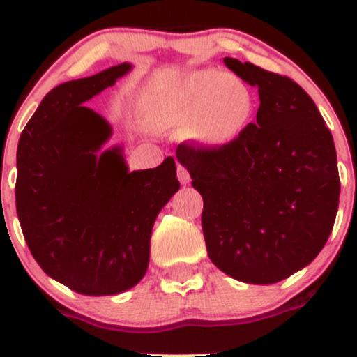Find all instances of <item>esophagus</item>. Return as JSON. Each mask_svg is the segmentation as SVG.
<instances>
[{"mask_svg":"<svg viewBox=\"0 0 357 357\" xmlns=\"http://www.w3.org/2000/svg\"><path fill=\"white\" fill-rule=\"evenodd\" d=\"M176 173H178V179H179V183L181 184H188L190 183V171L186 169V167H184L183 165H178V171H176Z\"/></svg>","mask_w":357,"mask_h":357,"instance_id":"34e87169","label":"esophagus"}]
</instances>
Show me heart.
<instances>
[{
	"mask_svg": "<svg viewBox=\"0 0 357 357\" xmlns=\"http://www.w3.org/2000/svg\"><path fill=\"white\" fill-rule=\"evenodd\" d=\"M253 99L247 85L215 70L188 73L155 104V122L190 130L206 144H225L247 126Z\"/></svg>",
	"mask_w": 357,
	"mask_h": 357,
	"instance_id": "1",
	"label": "heart"
}]
</instances>
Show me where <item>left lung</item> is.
<instances>
[{"label": "left lung", "mask_w": 357, "mask_h": 357, "mask_svg": "<svg viewBox=\"0 0 357 357\" xmlns=\"http://www.w3.org/2000/svg\"><path fill=\"white\" fill-rule=\"evenodd\" d=\"M225 65L258 87L257 121L223 146L181 142L176 158L203 196L213 264L240 282L275 284L309 265L333 231L341 191L333 134L297 82L250 61Z\"/></svg>", "instance_id": "obj_1"}]
</instances>
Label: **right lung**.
<instances>
[{"label": "right lung", "mask_w": 357, "mask_h": 357, "mask_svg": "<svg viewBox=\"0 0 357 357\" xmlns=\"http://www.w3.org/2000/svg\"><path fill=\"white\" fill-rule=\"evenodd\" d=\"M130 70L121 63L52 89L16 153V213L43 272L84 296H114L144 277L158 213L179 190L174 159L129 173L121 149L85 100Z\"/></svg>", "instance_id": "1"}]
</instances>
